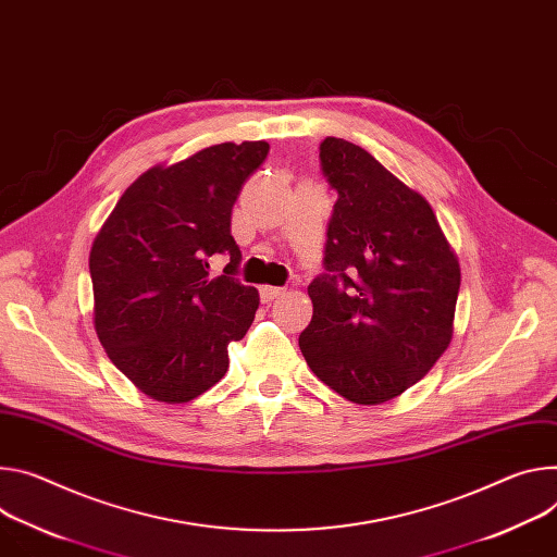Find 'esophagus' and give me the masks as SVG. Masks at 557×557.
<instances>
[{
	"label": "esophagus",
	"mask_w": 557,
	"mask_h": 557,
	"mask_svg": "<svg viewBox=\"0 0 557 557\" xmlns=\"http://www.w3.org/2000/svg\"><path fill=\"white\" fill-rule=\"evenodd\" d=\"M284 293V288H280V286H260V297H262V301H267V305H269V301H273V299H277L280 295Z\"/></svg>",
	"instance_id": "esophagus-1"
}]
</instances>
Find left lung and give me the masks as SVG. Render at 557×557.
Instances as JSON below:
<instances>
[{"mask_svg":"<svg viewBox=\"0 0 557 557\" xmlns=\"http://www.w3.org/2000/svg\"><path fill=\"white\" fill-rule=\"evenodd\" d=\"M320 162L337 201L299 348L326 386L373 407L420 382L448 348L460 264L429 201L364 148L326 137Z\"/></svg>","mask_w":557,"mask_h":557,"instance_id":"left-lung-1","label":"left lung"}]
</instances>
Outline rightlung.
<instances>
[{"label": "right lung", "instance_id": "obj_1", "mask_svg": "<svg viewBox=\"0 0 557 557\" xmlns=\"http://www.w3.org/2000/svg\"><path fill=\"white\" fill-rule=\"evenodd\" d=\"M267 141H224L141 173L99 228L90 258L92 322L111 362L148 397L190 401L228 369V344L260 307L233 275L242 260L231 213ZM228 251L224 276L208 258Z\"/></svg>", "mask_w": 557, "mask_h": 557}]
</instances>
